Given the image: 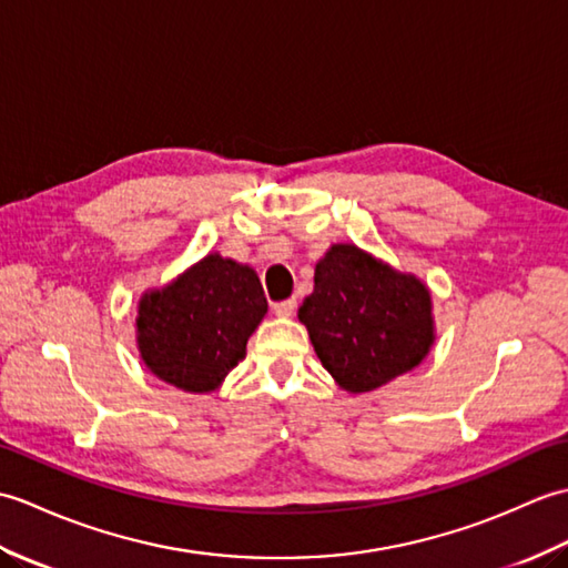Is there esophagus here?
<instances>
[{
  "instance_id": "34e87169",
  "label": "esophagus",
  "mask_w": 568,
  "mask_h": 568,
  "mask_svg": "<svg viewBox=\"0 0 568 568\" xmlns=\"http://www.w3.org/2000/svg\"><path fill=\"white\" fill-rule=\"evenodd\" d=\"M272 311L276 313V316H292V313L296 311V298H284V301H276V304L272 306Z\"/></svg>"
}]
</instances>
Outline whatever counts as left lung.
Listing matches in <instances>:
<instances>
[{
  "label": "left lung",
  "instance_id": "8db88e82",
  "mask_svg": "<svg viewBox=\"0 0 568 568\" xmlns=\"http://www.w3.org/2000/svg\"><path fill=\"white\" fill-rule=\"evenodd\" d=\"M298 308L323 367L352 394L418 367L433 345L430 292L355 245H333Z\"/></svg>",
  "mask_w": 568,
  "mask_h": 568
}]
</instances>
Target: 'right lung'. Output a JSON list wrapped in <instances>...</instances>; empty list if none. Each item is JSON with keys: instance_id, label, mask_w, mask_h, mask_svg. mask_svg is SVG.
<instances>
[{"instance_id": "1", "label": "right lung", "mask_w": 568, "mask_h": 568, "mask_svg": "<svg viewBox=\"0 0 568 568\" xmlns=\"http://www.w3.org/2000/svg\"><path fill=\"white\" fill-rule=\"evenodd\" d=\"M267 313L255 270L209 255L138 304V349L162 382L204 394L245 359L247 337Z\"/></svg>"}]
</instances>
